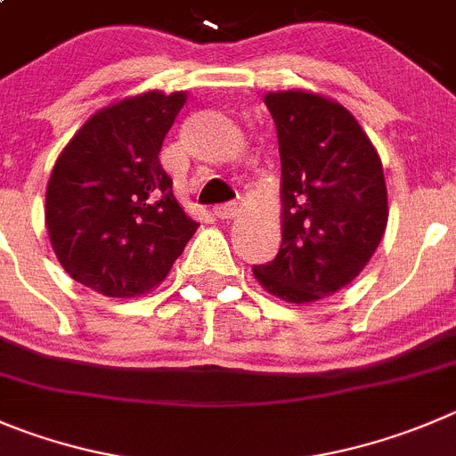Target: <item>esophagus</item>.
I'll use <instances>...</instances> for the list:
<instances>
[{"instance_id":"obj_1","label":"esophagus","mask_w":456,"mask_h":456,"mask_svg":"<svg viewBox=\"0 0 456 456\" xmlns=\"http://www.w3.org/2000/svg\"><path fill=\"white\" fill-rule=\"evenodd\" d=\"M240 214V204L238 202H229V204H220V207L214 208V216L220 220H232Z\"/></svg>"}]
</instances>
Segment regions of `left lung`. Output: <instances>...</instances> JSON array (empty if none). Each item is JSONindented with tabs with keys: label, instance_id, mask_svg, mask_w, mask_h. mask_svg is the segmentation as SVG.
<instances>
[{
	"label": "left lung",
	"instance_id": "8db88e82",
	"mask_svg": "<svg viewBox=\"0 0 456 456\" xmlns=\"http://www.w3.org/2000/svg\"><path fill=\"white\" fill-rule=\"evenodd\" d=\"M281 155V249L254 265L270 295L310 304L348 286L387 229L382 161L344 105L304 92L265 94Z\"/></svg>",
	"mask_w": 456,
	"mask_h": 456
}]
</instances>
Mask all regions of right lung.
<instances>
[{
  "instance_id": "add662e5",
  "label": "right lung",
  "mask_w": 456,
  "mask_h": 456,
  "mask_svg": "<svg viewBox=\"0 0 456 456\" xmlns=\"http://www.w3.org/2000/svg\"><path fill=\"white\" fill-rule=\"evenodd\" d=\"M186 92H146L99 110L51 170L45 223L67 274L105 297L159 286L198 223L184 214L159 151Z\"/></svg>"
}]
</instances>
